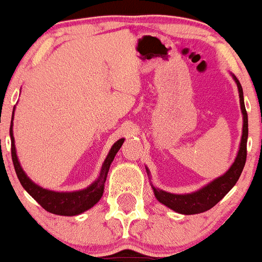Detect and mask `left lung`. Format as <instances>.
<instances>
[{"label": "left lung", "instance_id": "obj_1", "mask_svg": "<svg viewBox=\"0 0 262 262\" xmlns=\"http://www.w3.org/2000/svg\"><path fill=\"white\" fill-rule=\"evenodd\" d=\"M235 82H237L238 92H239V100H241V110L243 113V134L242 140H241L239 151H238L237 158H235L234 163L232 167L229 168L225 174L222 177L216 178L208 186L201 188L200 191L193 193H187V195H174V193L165 192V191L157 190L154 188L155 198L158 201L164 204L165 206L170 208L172 210L177 211L180 214H186V215H191V214H199L204 213V211L209 210L227 195L230 191V188L237 183L238 178H239L241 173H242L243 167L246 163V157H247V137H248V118L247 112H246L245 102H243V90L241 86L239 81L237 77L234 76Z\"/></svg>", "mask_w": 262, "mask_h": 262}]
</instances>
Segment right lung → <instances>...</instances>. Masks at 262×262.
Masks as SVG:
<instances>
[{
  "label": "right lung",
  "instance_id": "right-lung-1",
  "mask_svg": "<svg viewBox=\"0 0 262 262\" xmlns=\"http://www.w3.org/2000/svg\"><path fill=\"white\" fill-rule=\"evenodd\" d=\"M12 118H14V112H12ZM10 137H11V158L12 163H14L15 172H16L17 178H19L20 183L23 187L27 190V192L42 206L47 211L52 214H57V215H77L81 214L82 211L88 210L92 206H94L98 201L100 200L104 191V183L107 180L108 170H110L111 163L115 159L116 154L122 146L123 140L121 139L116 142L111 149L110 154L105 158L104 163H103L102 172H100L99 178L93 183L90 187L86 190L76 191V192H54V191L44 190V188L39 187L35 183H33L24 170L21 169L19 164V160L16 157V150H15V142L14 136H12V121L11 126H10Z\"/></svg>",
  "mask_w": 262,
  "mask_h": 262
}]
</instances>
